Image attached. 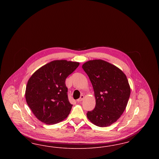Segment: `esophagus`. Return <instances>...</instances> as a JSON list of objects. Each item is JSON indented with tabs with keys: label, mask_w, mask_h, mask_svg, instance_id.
<instances>
[{
	"label": "esophagus",
	"mask_w": 159,
	"mask_h": 159,
	"mask_svg": "<svg viewBox=\"0 0 159 159\" xmlns=\"http://www.w3.org/2000/svg\"><path fill=\"white\" fill-rule=\"evenodd\" d=\"M83 99H84V95H80V97L77 100V102H81Z\"/></svg>",
	"instance_id": "34e87169"
}]
</instances>
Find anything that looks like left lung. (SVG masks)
<instances>
[{
    "label": "left lung",
    "instance_id": "1",
    "mask_svg": "<svg viewBox=\"0 0 159 159\" xmlns=\"http://www.w3.org/2000/svg\"><path fill=\"white\" fill-rule=\"evenodd\" d=\"M92 84L96 99L95 108L86 114L99 127L117 121L124 112L130 94L128 80L120 69L102 60L88 61L82 66Z\"/></svg>",
    "mask_w": 159,
    "mask_h": 159
}]
</instances>
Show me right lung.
I'll return each mask as SVG.
<instances>
[{"label":"right lung","instance_id":"right-lung-1","mask_svg":"<svg viewBox=\"0 0 159 159\" xmlns=\"http://www.w3.org/2000/svg\"><path fill=\"white\" fill-rule=\"evenodd\" d=\"M79 66L77 62L53 61L31 76L26 86L25 99L40 121L53 125L67 117L73 105L68 101L65 82Z\"/></svg>","mask_w":159,"mask_h":159}]
</instances>
